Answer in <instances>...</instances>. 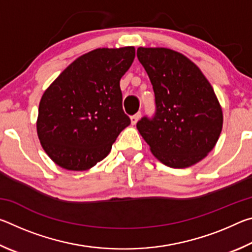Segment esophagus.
<instances>
[{
	"mask_svg": "<svg viewBox=\"0 0 252 252\" xmlns=\"http://www.w3.org/2000/svg\"><path fill=\"white\" fill-rule=\"evenodd\" d=\"M141 118V112H138V113H135L134 116H132L131 118H130V120H131V125H136V122L139 121V119Z\"/></svg>",
	"mask_w": 252,
	"mask_h": 252,
	"instance_id": "1",
	"label": "esophagus"
}]
</instances>
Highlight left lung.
<instances>
[{
	"mask_svg": "<svg viewBox=\"0 0 252 252\" xmlns=\"http://www.w3.org/2000/svg\"><path fill=\"white\" fill-rule=\"evenodd\" d=\"M136 55L151 81L157 112L136 129L152 155L183 169L208 156L222 130L223 114L211 84L186 55L167 48H142Z\"/></svg>",
	"mask_w": 252,
	"mask_h": 252,
	"instance_id": "1",
	"label": "left lung"
}]
</instances>
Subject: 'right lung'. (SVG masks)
I'll return each instance as SVG.
<instances>
[{
  "mask_svg": "<svg viewBox=\"0 0 252 252\" xmlns=\"http://www.w3.org/2000/svg\"><path fill=\"white\" fill-rule=\"evenodd\" d=\"M134 57V46L90 51L44 91L36 132L43 150L59 167L70 171L94 167L130 125L122 109L120 80Z\"/></svg>",
  "mask_w": 252,
  "mask_h": 252,
  "instance_id": "add662e5",
  "label": "right lung"
}]
</instances>
